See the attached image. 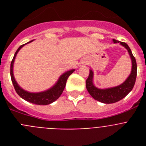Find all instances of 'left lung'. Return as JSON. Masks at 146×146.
Masks as SVG:
<instances>
[{
	"instance_id": "left-lung-1",
	"label": "left lung",
	"mask_w": 146,
	"mask_h": 146,
	"mask_svg": "<svg viewBox=\"0 0 146 146\" xmlns=\"http://www.w3.org/2000/svg\"><path fill=\"white\" fill-rule=\"evenodd\" d=\"M114 43L119 42L115 39H113ZM121 45L126 47L131 57V62H132V68H131V72L126 80L123 82V84L120 85L117 87L111 88L108 89H99L96 88L93 84V72L90 69L88 77L86 80V88L91 96L94 99L97 101L101 102L105 104H112V103L117 102L120 101L132 90L134 86H135V81L137 77V63L135 58L132 55L131 50L128 44L125 42H120Z\"/></svg>"
}]
</instances>
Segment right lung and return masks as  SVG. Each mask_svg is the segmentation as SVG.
Segmentation results:
<instances>
[{
  "label": "right lung",
  "mask_w": 146,
  "mask_h": 146,
  "mask_svg": "<svg viewBox=\"0 0 146 146\" xmlns=\"http://www.w3.org/2000/svg\"><path fill=\"white\" fill-rule=\"evenodd\" d=\"M33 41V40H32ZM31 42H28L30 43ZM25 44L21 45L17 50L15 52L14 58H13L12 60L11 63V66H10V74H11V79L12 81L13 86L15 88V91L17 93V94L23 99H25V101L29 102L31 103H33L35 104H38V105H46V104H51L52 102H55L56 99H58L61 94L63 93L64 90V88L66 86V80L68 79V77L71 75V74L74 72V69H72L70 71H68L64 74H62L59 78L58 81L57 83L52 88L47 90L44 92L40 93H29L28 91H24L23 89H22L20 86H18L17 82L15 81V77L13 75V64H14V61H15V57H16L18 51L22 48Z\"/></svg>",
  "instance_id": "obj_1"
}]
</instances>
